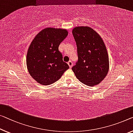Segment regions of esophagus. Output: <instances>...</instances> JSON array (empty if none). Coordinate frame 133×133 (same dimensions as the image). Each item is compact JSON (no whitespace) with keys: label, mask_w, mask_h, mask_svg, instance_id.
Listing matches in <instances>:
<instances>
[{"label":"esophagus","mask_w":133,"mask_h":133,"mask_svg":"<svg viewBox=\"0 0 133 133\" xmlns=\"http://www.w3.org/2000/svg\"><path fill=\"white\" fill-rule=\"evenodd\" d=\"M67 64H68V65L69 66V67H70V68H72V66H73V63H72V61H69Z\"/></svg>","instance_id":"34e87169"}]
</instances>
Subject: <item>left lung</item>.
Listing matches in <instances>:
<instances>
[{
  "label": "left lung",
  "mask_w": 133,
  "mask_h": 133,
  "mask_svg": "<svg viewBox=\"0 0 133 133\" xmlns=\"http://www.w3.org/2000/svg\"><path fill=\"white\" fill-rule=\"evenodd\" d=\"M72 34L77 46L78 60L72 70L78 79L88 86H94L108 74V51L102 37L89 27H76Z\"/></svg>",
  "instance_id": "left-lung-1"
}]
</instances>
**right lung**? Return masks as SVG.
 I'll list each match as a JSON object with an SVG mask.
<instances>
[{
	"mask_svg": "<svg viewBox=\"0 0 133 133\" xmlns=\"http://www.w3.org/2000/svg\"><path fill=\"white\" fill-rule=\"evenodd\" d=\"M67 35L65 29L46 28L31 42L27 51V66L31 76L40 84L54 83L69 68L58 51L59 45Z\"/></svg>",
	"mask_w": 133,
	"mask_h": 133,
	"instance_id": "1",
	"label": "right lung"
}]
</instances>
